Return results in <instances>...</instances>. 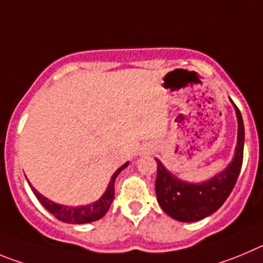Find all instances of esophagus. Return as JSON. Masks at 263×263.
<instances>
[{
	"instance_id": "obj_1",
	"label": "esophagus",
	"mask_w": 263,
	"mask_h": 263,
	"mask_svg": "<svg viewBox=\"0 0 263 263\" xmlns=\"http://www.w3.org/2000/svg\"><path fill=\"white\" fill-rule=\"evenodd\" d=\"M151 152H152L151 149H146V153H151Z\"/></svg>"
}]
</instances>
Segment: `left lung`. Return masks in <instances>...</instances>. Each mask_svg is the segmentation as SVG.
<instances>
[{
	"mask_svg": "<svg viewBox=\"0 0 263 263\" xmlns=\"http://www.w3.org/2000/svg\"><path fill=\"white\" fill-rule=\"evenodd\" d=\"M232 102L237 118V143L232 161L213 178L201 183L179 179L157 161L156 195L159 206L167 215L179 222H197L217 212L234 190L239 178L244 154V123L240 110Z\"/></svg>",
	"mask_w": 263,
	"mask_h": 263,
	"instance_id": "left-lung-1",
	"label": "left lung"
}]
</instances>
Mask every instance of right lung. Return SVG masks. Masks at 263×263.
I'll return each instance as SVG.
<instances>
[{"label":"right lung","instance_id":"add662e5","mask_svg":"<svg viewBox=\"0 0 263 263\" xmlns=\"http://www.w3.org/2000/svg\"><path fill=\"white\" fill-rule=\"evenodd\" d=\"M129 165V162H126L123 166H120L114 174H112L111 179L109 181V185H107L106 191L104 192V195L98 198L95 202H90L89 205H82V206H65L61 205V203L54 202V201L49 200L45 196L41 195L37 190L32 187V184H28L31 190L33 191L35 196L37 197V200L40 201L41 205L48 210L50 214H53L54 217L57 218L58 220H62L65 223H72V224H84V223H90L95 222V220L101 219L105 214L107 213V210L110 209L111 206L112 200H114V184L115 179L119 175V173L122 170L127 167Z\"/></svg>","mask_w":263,"mask_h":263}]
</instances>
